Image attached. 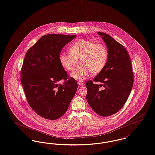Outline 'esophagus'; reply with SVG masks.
Returning a JSON list of instances; mask_svg holds the SVG:
<instances>
[{
  "instance_id": "1",
  "label": "esophagus",
  "mask_w": 155,
  "mask_h": 155,
  "mask_svg": "<svg viewBox=\"0 0 155 155\" xmlns=\"http://www.w3.org/2000/svg\"><path fill=\"white\" fill-rule=\"evenodd\" d=\"M78 85H79V86H80V87H82V86H84V82H81V81H80V82H78Z\"/></svg>"
}]
</instances>
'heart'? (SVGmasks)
<instances>
[{
	"instance_id": "b5f03b06",
	"label": "heart",
	"mask_w": 155,
	"mask_h": 155,
	"mask_svg": "<svg viewBox=\"0 0 155 155\" xmlns=\"http://www.w3.org/2000/svg\"><path fill=\"white\" fill-rule=\"evenodd\" d=\"M70 53L60 54V62L64 69L73 71L80 61V66L71 74L74 80L82 81L91 73L97 74L104 68L108 59V51L102 44H95L88 39H81L74 43L69 49Z\"/></svg>"
}]
</instances>
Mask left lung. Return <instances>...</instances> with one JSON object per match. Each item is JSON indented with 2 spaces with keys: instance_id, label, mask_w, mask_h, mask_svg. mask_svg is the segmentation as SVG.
Masks as SVG:
<instances>
[{
  "instance_id": "8db88e82",
  "label": "left lung",
  "mask_w": 155,
  "mask_h": 155,
  "mask_svg": "<svg viewBox=\"0 0 155 155\" xmlns=\"http://www.w3.org/2000/svg\"><path fill=\"white\" fill-rule=\"evenodd\" d=\"M97 33L105 42L108 55L104 68L93 80L101 82V85L95 84L91 80L86 82L87 100L97 114L108 117L118 112L127 102L133 87L134 74L124 46L108 34Z\"/></svg>"
}]
</instances>
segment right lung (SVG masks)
<instances>
[{
  "instance_id": "add662e5",
  "label": "right lung",
  "mask_w": 155,
  "mask_h": 155,
  "mask_svg": "<svg viewBox=\"0 0 155 155\" xmlns=\"http://www.w3.org/2000/svg\"><path fill=\"white\" fill-rule=\"evenodd\" d=\"M76 36L50 34L41 37L30 48L21 70V83L28 103L40 117L50 120L61 117L78 88L60 62L63 47ZM64 79L63 84L58 82Z\"/></svg>"
}]
</instances>
